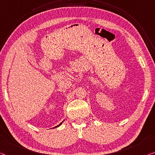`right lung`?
<instances>
[{
    "instance_id": "obj_1",
    "label": "right lung",
    "mask_w": 155,
    "mask_h": 155,
    "mask_svg": "<svg viewBox=\"0 0 155 155\" xmlns=\"http://www.w3.org/2000/svg\"><path fill=\"white\" fill-rule=\"evenodd\" d=\"M64 120L62 121V122H61V123H59V124L58 125H57V126H55V127H53V128H55V127H59V126H60L61 124H62V123L64 122Z\"/></svg>"
}]
</instances>
